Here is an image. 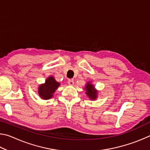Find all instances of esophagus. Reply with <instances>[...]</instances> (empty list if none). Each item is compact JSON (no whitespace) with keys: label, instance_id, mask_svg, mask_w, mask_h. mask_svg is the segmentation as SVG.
<instances>
[{"label":"esophagus","instance_id":"1","mask_svg":"<svg viewBox=\"0 0 150 150\" xmlns=\"http://www.w3.org/2000/svg\"><path fill=\"white\" fill-rule=\"evenodd\" d=\"M67 83H68V84H69V85H74V81H73V79L68 80Z\"/></svg>","mask_w":150,"mask_h":150}]
</instances>
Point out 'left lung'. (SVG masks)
<instances>
[{
	"instance_id": "1",
	"label": "left lung",
	"mask_w": 150,
	"mask_h": 150,
	"mask_svg": "<svg viewBox=\"0 0 150 150\" xmlns=\"http://www.w3.org/2000/svg\"><path fill=\"white\" fill-rule=\"evenodd\" d=\"M85 89L87 90L86 91V93H87V95L88 96V97L91 98V99L93 100L95 99L96 98V94H97V92H96V90H95L93 85L88 83V84L86 85Z\"/></svg>"
}]
</instances>
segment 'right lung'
Returning <instances> with one entry per match:
<instances>
[{"label":"right lung","instance_id":"obj_1","mask_svg":"<svg viewBox=\"0 0 150 150\" xmlns=\"http://www.w3.org/2000/svg\"><path fill=\"white\" fill-rule=\"evenodd\" d=\"M59 86V83H57L54 77H50L47 79L45 84L40 86L39 95L44 99H50Z\"/></svg>","mask_w":150,"mask_h":150}]
</instances>
